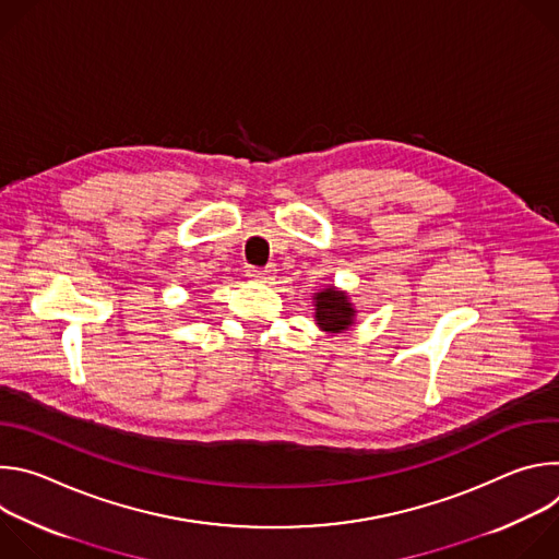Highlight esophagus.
Returning <instances> with one entry per match:
<instances>
[{"instance_id": "obj_1", "label": "esophagus", "mask_w": 559, "mask_h": 559, "mask_svg": "<svg viewBox=\"0 0 559 559\" xmlns=\"http://www.w3.org/2000/svg\"><path fill=\"white\" fill-rule=\"evenodd\" d=\"M248 276L254 278V281H270L272 272H270V270H263V267H250V270H248Z\"/></svg>"}]
</instances>
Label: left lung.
<instances>
[{"label":"left lung","mask_w":559,"mask_h":559,"mask_svg":"<svg viewBox=\"0 0 559 559\" xmlns=\"http://www.w3.org/2000/svg\"><path fill=\"white\" fill-rule=\"evenodd\" d=\"M316 321L325 332H343L354 321V307L347 302L345 292H336L334 287L316 294Z\"/></svg>","instance_id":"8db88e82"}]
</instances>
